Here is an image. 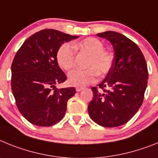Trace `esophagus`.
Wrapping results in <instances>:
<instances>
[{
    "label": "esophagus",
    "instance_id": "34e87169",
    "mask_svg": "<svg viewBox=\"0 0 158 158\" xmlns=\"http://www.w3.org/2000/svg\"><path fill=\"white\" fill-rule=\"evenodd\" d=\"M83 87H76V91H78V92H79V91H81V90H83Z\"/></svg>",
    "mask_w": 158,
    "mask_h": 158
}]
</instances>
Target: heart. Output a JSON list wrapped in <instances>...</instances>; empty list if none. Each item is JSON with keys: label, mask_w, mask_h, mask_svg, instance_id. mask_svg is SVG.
Masks as SVG:
<instances>
[{"label": "heart", "mask_w": 158, "mask_h": 158, "mask_svg": "<svg viewBox=\"0 0 158 158\" xmlns=\"http://www.w3.org/2000/svg\"><path fill=\"white\" fill-rule=\"evenodd\" d=\"M84 52L89 55L84 70H73L68 75V83L74 87H85L94 82L96 75L103 76L112 67L114 56L111 52L104 50L102 41L96 38L89 37L78 42H73L72 46L64 44L56 53L59 66L65 71L73 68L75 60L74 49Z\"/></svg>", "instance_id": "heart-1"}]
</instances>
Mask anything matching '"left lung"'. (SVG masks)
Instances as JSON below:
<instances>
[{
	"label": "left lung",
	"mask_w": 158,
	"mask_h": 158,
	"mask_svg": "<svg viewBox=\"0 0 158 158\" xmlns=\"http://www.w3.org/2000/svg\"><path fill=\"white\" fill-rule=\"evenodd\" d=\"M113 46L114 61L105 79L91 90L94 98L88 113L94 123L104 127L124 125L142 106L149 78L147 64L138 45L113 31L97 34Z\"/></svg>",
	"instance_id": "left-lung-1"
}]
</instances>
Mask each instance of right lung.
<instances>
[{"label":"right lung","instance_id":"add662e5","mask_svg":"<svg viewBox=\"0 0 158 158\" xmlns=\"http://www.w3.org/2000/svg\"><path fill=\"white\" fill-rule=\"evenodd\" d=\"M78 37L44 29L29 36L16 52L11 68L12 91L19 111L31 124L50 127L64 118L75 89L56 88L67 79L56 53L63 44Z\"/></svg>","mask_w":158,"mask_h":158}]
</instances>
